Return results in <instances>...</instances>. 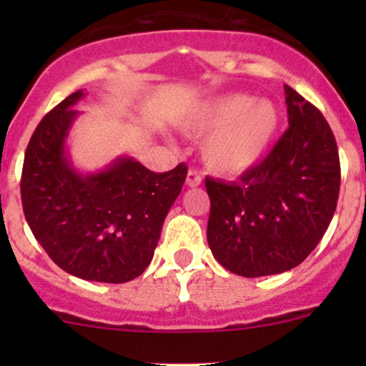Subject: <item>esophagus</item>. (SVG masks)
Wrapping results in <instances>:
<instances>
[{"label": "esophagus", "mask_w": 366, "mask_h": 366, "mask_svg": "<svg viewBox=\"0 0 366 366\" xmlns=\"http://www.w3.org/2000/svg\"><path fill=\"white\" fill-rule=\"evenodd\" d=\"M186 184L189 187H198L202 184V175L200 172H197V169H189L187 172V177H186Z\"/></svg>", "instance_id": "1"}]
</instances>
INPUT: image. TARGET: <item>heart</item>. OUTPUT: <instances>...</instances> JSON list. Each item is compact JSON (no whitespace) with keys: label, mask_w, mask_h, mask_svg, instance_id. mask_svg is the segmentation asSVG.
<instances>
[{"label":"heart","mask_w":366,"mask_h":366,"mask_svg":"<svg viewBox=\"0 0 366 366\" xmlns=\"http://www.w3.org/2000/svg\"><path fill=\"white\" fill-rule=\"evenodd\" d=\"M282 125L272 101L248 94H227L205 102L182 124L191 138H207L205 164L219 175L234 177L254 168L271 150Z\"/></svg>","instance_id":"obj_1"}]
</instances>
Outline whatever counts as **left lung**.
I'll return each instance as SVG.
<instances>
[{"label": "left lung", "mask_w": 366, "mask_h": 366, "mask_svg": "<svg viewBox=\"0 0 366 366\" xmlns=\"http://www.w3.org/2000/svg\"><path fill=\"white\" fill-rule=\"evenodd\" d=\"M285 95L289 129L267 157L237 182L205 179L210 252L246 278L301 264L326 234L340 193V157L330 124L287 84Z\"/></svg>", "instance_id": "obj_1"}]
</instances>
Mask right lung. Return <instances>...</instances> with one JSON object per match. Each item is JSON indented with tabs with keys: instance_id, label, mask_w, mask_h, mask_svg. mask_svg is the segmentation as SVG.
<instances>
[{
	"instance_id": "obj_1",
	"label": "right lung",
	"mask_w": 366,
	"mask_h": 366,
	"mask_svg": "<svg viewBox=\"0 0 366 366\" xmlns=\"http://www.w3.org/2000/svg\"><path fill=\"white\" fill-rule=\"evenodd\" d=\"M83 97L74 92L40 120L28 143L21 175L26 221L51 260L90 282L138 278L154 257L169 207L187 166L150 172L118 157L99 173L81 175L69 162L65 139Z\"/></svg>"
}]
</instances>
